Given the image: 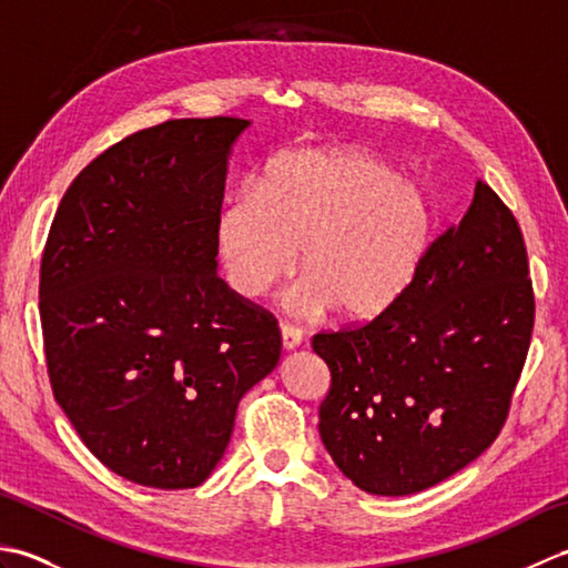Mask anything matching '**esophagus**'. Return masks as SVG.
I'll list each match as a JSON object with an SVG mask.
<instances>
[{
  "instance_id": "obj_1",
  "label": "esophagus",
  "mask_w": 568,
  "mask_h": 568,
  "mask_svg": "<svg viewBox=\"0 0 568 568\" xmlns=\"http://www.w3.org/2000/svg\"><path fill=\"white\" fill-rule=\"evenodd\" d=\"M281 336H283V348H285V352H293V348H297L300 344H303V332H300L297 327H293V324H283Z\"/></svg>"
}]
</instances>
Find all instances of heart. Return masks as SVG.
<instances>
[{
    "mask_svg": "<svg viewBox=\"0 0 568 568\" xmlns=\"http://www.w3.org/2000/svg\"><path fill=\"white\" fill-rule=\"evenodd\" d=\"M432 229L427 200L395 168L361 149H312L271 163L258 190H241L216 222L229 285L258 297L295 268V312L327 305L344 320L390 307L413 281Z\"/></svg>",
    "mask_w": 568,
    "mask_h": 568,
    "instance_id": "obj_1",
    "label": "heart"
}]
</instances>
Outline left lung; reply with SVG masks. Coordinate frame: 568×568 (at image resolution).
Segmentation results:
<instances>
[{
  "label": "left lung",
  "mask_w": 568,
  "mask_h": 568,
  "mask_svg": "<svg viewBox=\"0 0 568 568\" xmlns=\"http://www.w3.org/2000/svg\"><path fill=\"white\" fill-rule=\"evenodd\" d=\"M532 327L523 229L478 180L390 307L312 336L332 373L320 437L334 464L373 496L454 476L505 427Z\"/></svg>",
  "instance_id": "8db88e82"
}]
</instances>
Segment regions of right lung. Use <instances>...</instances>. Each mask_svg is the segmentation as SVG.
<instances>
[{"mask_svg":"<svg viewBox=\"0 0 568 568\" xmlns=\"http://www.w3.org/2000/svg\"><path fill=\"white\" fill-rule=\"evenodd\" d=\"M246 119H168L100 153L60 200L39 312L48 378L114 474L195 488L281 358L268 310L216 275L226 155Z\"/></svg>","mask_w":568,"mask_h":568,"instance_id":"add662e5","label":"right lung"}]
</instances>
